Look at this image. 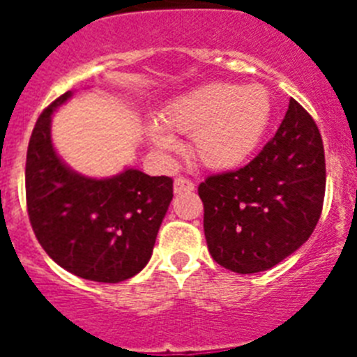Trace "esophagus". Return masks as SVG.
I'll list each match as a JSON object with an SVG mask.
<instances>
[{
  "label": "esophagus",
  "mask_w": 357,
  "mask_h": 357,
  "mask_svg": "<svg viewBox=\"0 0 357 357\" xmlns=\"http://www.w3.org/2000/svg\"><path fill=\"white\" fill-rule=\"evenodd\" d=\"M195 189V184L191 181H189L188 176H178V178H175V182H173V191L175 193H191Z\"/></svg>",
  "instance_id": "34e87169"
}]
</instances>
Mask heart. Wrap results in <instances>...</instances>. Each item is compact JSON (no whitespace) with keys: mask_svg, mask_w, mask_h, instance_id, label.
I'll return each mask as SVG.
<instances>
[{"mask_svg":"<svg viewBox=\"0 0 357 357\" xmlns=\"http://www.w3.org/2000/svg\"><path fill=\"white\" fill-rule=\"evenodd\" d=\"M273 118V100L261 84L216 82L175 98L160 119L148 123V139L159 151L178 150L173 132L191 134L197 159L207 168L232 169L247 162L263 143Z\"/></svg>","mask_w":357,"mask_h":357,"instance_id":"1","label":"heart"}]
</instances>
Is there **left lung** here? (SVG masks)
Masks as SVG:
<instances>
[{"instance_id": "obj_1", "label": "left lung", "mask_w": 357, "mask_h": 357, "mask_svg": "<svg viewBox=\"0 0 357 357\" xmlns=\"http://www.w3.org/2000/svg\"><path fill=\"white\" fill-rule=\"evenodd\" d=\"M198 195L218 264L236 273L279 264L313 234L324 207L326 153L314 119L291 98L263 150L236 172L207 176Z\"/></svg>"}]
</instances>
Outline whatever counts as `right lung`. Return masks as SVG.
<instances>
[{
  "label": "right lung",
  "mask_w": 357,
  "mask_h": 357,
  "mask_svg": "<svg viewBox=\"0 0 357 357\" xmlns=\"http://www.w3.org/2000/svg\"><path fill=\"white\" fill-rule=\"evenodd\" d=\"M71 94L44 109L31 132L24 172L28 218L59 266L82 279L121 282L150 261L173 181L134 168L100 181L69 169L52 144V114Z\"/></svg>",
  "instance_id": "1"
}]
</instances>
